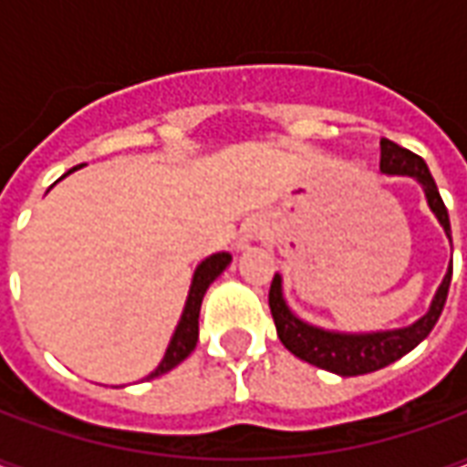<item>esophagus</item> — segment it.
I'll list each match as a JSON object with an SVG mask.
<instances>
[{
    "label": "esophagus",
    "instance_id": "1",
    "mask_svg": "<svg viewBox=\"0 0 467 467\" xmlns=\"http://www.w3.org/2000/svg\"><path fill=\"white\" fill-rule=\"evenodd\" d=\"M260 234H263V227L257 223H250L243 227V234H240V247H247L254 240H260Z\"/></svg>",
    "mask_w": 467,
    "mask_h": 467
}]
</instances>
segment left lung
Segmentation results:
<instances>
[{
  "label": "left lung",
  "instance_id": "obj_1",
  "mask_svg": "<svg viewBox=\"0 0 467 467\" xmlns=\"http://www.w3.org/2000/svg\"><path fill=\"white\" fill-rule=\"evenodd\" d=\"M380 170L385 174H408L412 180H418L422 192H425V200L431 204L432 214L438 217V223L442 224V230H445L448 240H451V217H448L445 202H442L438 184L432 180L425 160L410 152V150L400 147V144L382 137ZM451 277L452 265L448 267L438 293L432 297L431 310L422 315L420 320H415L408 327H398V330H382V333H335V330H323V327L305 323L285 303L283 277L280 275H275L273 285H270V313H273L280 343L293 352L295 358L310 362L315 368L335 372V375L352 378V375L380 370L385 365L400 360L402 355H408L412 348H418L431 335V330L438 323V317H441L442 307H445V300H448Z\"/></svg>",
  "mask_w": 467,
  "mask_h": 467
}]
</instances>
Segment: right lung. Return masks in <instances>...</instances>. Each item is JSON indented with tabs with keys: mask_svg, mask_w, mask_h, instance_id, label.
I'll return each mask as SVG.
<instances>
[{
	"mask_svg": "<svg viewBox=\"0 0 467 467\" xmlns=\"http://www.w3.org/2000/svg\"><path fill=\"white\" fill-rule=\"evenodd\" d=\"M69 172H72V170H69ZM230 263H233V254L230 253H214L210 254L207 260H202V263L197 265V270H194L192 275V285H190V293H187V303H184L182 317H180V323L174 327L172 337H170V345H167V350H164V358L160 360V365L147 375V380L160 378L164 372H170L172 368H177V365L194 350L197 337H200V307H202L204 293H207V287L223 275V270Z\"/></svg>",
	"mask_w": 467,
	"mask_h": 467,
	"instance_id": "right-lung-1",
	"label": "right lung"
}]
</instances>
